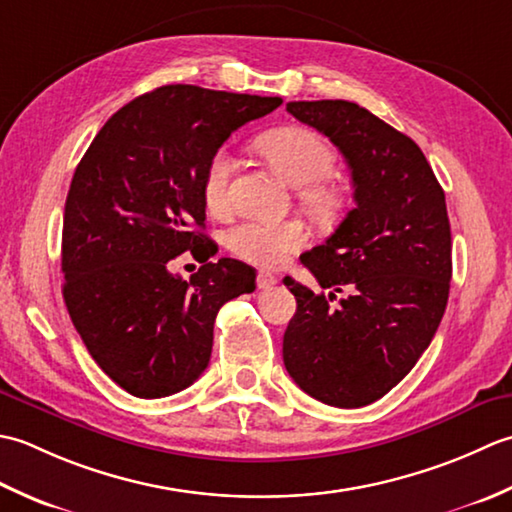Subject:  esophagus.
Segmentation results:
<instances>
[{
    "mask_svg": "<svg viewBox=\"0 0 512 512\" xmlns=\"http://www.w3.org/2000/svg\"><path fill=\"white\" fill-rule=\"evenodd\" d=\"M276 283H278V280H276L274 274H269V271H258V276H256L258 289H269V287H274Z\"/></svg>",
    "mask_w": 512,
    "mask_h": 512,
    "instance_id": "obj_1",
    "label": "esophagus"
}]
</instances>
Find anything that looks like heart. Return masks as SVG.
I'll return each instance as SVG.
<instances>
[{"mask_svg":"<svg viewBox=\"0 0 512 512\" xmlns=\"http://www.w3.org/2000/svg\"><path fill=\"white\" fill-rule=\"evenodd\" d=\"M258 150L274 165L287 183L298 187V196L307 212L322 223L336 218L344 205L338 185L327 181L336 168V152L331 145L307 128H280L267 132L258 141ZM234 174V159L227 150H218L205 168L203 201L212 214H223L229 207V183ZM307 229L300 221H269L247 218L225 234L229 252L245 263L258 267H278L307 245Z\"/></svg>","mask_w":512,"mask_h":512,"instance_id":"b5f03b06","label":"heart"}]
</instances>
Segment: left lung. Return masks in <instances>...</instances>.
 <instances>
[{
    "label": "left lung",
    "instance_id": "left-lung-1",
    "mask_svg": "<svg viewBox=\"0 0 512 512\" xmlns=\"http://www.w3.org/2000/svg\"><path fill=\"white\" fill-rule=\"evenodd\" d=\"M287 112L329 137L353 179L356 207L300 260L322 289L285 278L296 314L283 360L298 387L331 406L358 409L387 395L429 347L451 289L446 198L413 139L358 103L291 101Z\"/></svg>",
    "mask_w": 512,
    "mask_h": 512
}]
</instances>
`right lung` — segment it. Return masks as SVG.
Returning a JSON list of instances; mask_svg holds the SVG:
<instances>
[{
	"mask_svg": "<svg viewBox=\"0 0 512 512\" xmlns=\"http://www.w3.org/2000/svg\"><path fill=\"white\" fill-rule=\"evenodd\" d=\"M283 99L163 86L117 110L72 176L61 234L64 300L90 356L134 398H165L207 369L214 320L256 289L234 258L212 263L205 168L229 134ZM185 251L190 281L169 271Z\"/></svg>",
	"mask_w": 512,
	"mask_h": 512,
	"instance_id": "add662e5",
	"label": "right lung"
}]
</instances>
